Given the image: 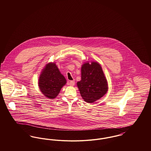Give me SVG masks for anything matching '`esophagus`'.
<instances>
[{"instance_id": "obj_1", "label": "esophagus", "mask_w": 151, "mask_h": 151, "mask_svg": "<svg viewBox=\"0 0 151 151\" xmlns=\"http://www.w3.org/2000/svg\"><path fill=\"white\" fill-rule=\"evenodd\" d=\"M75 80H71V81H70V86H74V85H75Z\"/></svg>"}]
</instances>
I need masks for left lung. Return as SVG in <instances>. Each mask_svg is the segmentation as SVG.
<instances>
[{"label":"left lung","mask_w":151,"mask_h":151,"mask_svg":"<svg viewBox=\"0 0 151 151\" xmlns=\"http://www.w3.org/2000/svg\"><path fill=\"white\" fill-rule=\"evenodd\" d=\"M81 80L77 86L82 98L91 103L101 99L108 90V82L101 65L97 62H88L81 66Z\"/></svg>","instance_id":"obj_1"}]
</instances>
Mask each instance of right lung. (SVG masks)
Returning <instances> with one entry per match:
<instances>
[{"instance_id": "right-lung-1", "label": "right lung", "mask_w": 151, "mask_h": 151, "mask_svg": "<svg viewBox=\"0 0 151 151\" xmlns=\"http://www.w3.org/2000/svg\"><path fill=\"white\" fill-rule=\"evenodd\" d=\"M65 84L66 80L55 63H49L45 65L38 80L41 92L50 99H55Z\"/></svg>"}]
</instances>
